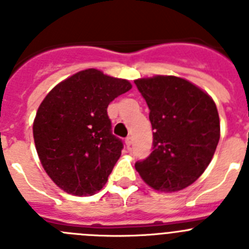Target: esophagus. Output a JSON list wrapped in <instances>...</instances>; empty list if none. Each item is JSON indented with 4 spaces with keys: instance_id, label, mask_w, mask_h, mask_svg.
<instances>
[{
    "instance_id": "34e87169",
    "label": "esophagus",
    "mask_w": 249,
    "mask_h": 249,
    "mask_svg": "<svg viewBox=\"0 0 249 249\" xmlns=\"http://www.w3.org/2000/svg\"><path fill=\"white\" fill-rule=\"evenodd\" d=\"M124 143H126L127 147H131V144H132V137H127L126 140H124Z\"/></svg>"
}]
</instances>
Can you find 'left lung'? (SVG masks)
Instances as JSON below:
<instances>
[{
    "label": "left lung",
    "instance_id": "1",
    "mask_svg": "<svg viewBox=\"0 0 249 249\" xmlns=\"http://www.w3.org/2000/svg\"><path fill=\"white\" fill-rule=\"evenodd\" d=\"M135 83L148 106L153 129V151L136 169L153 190H183L201 177L218 144L214 101L182 77L157 74Z\"/></svg>",
    "mask_w": 249,
    "mask_h": 249
}]
</instances>
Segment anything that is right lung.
<instances>
[{
  "label": "right lung",
  "instance_id": "1",
  "mask_svg": "<svg viewBox=\"0 0 249 249\" xmlns=\"http://www.w3.org/2000/svg\"><path fill=\"white\" fill-rule=\"evenodd\" d=\"M129 81L89 68L54 86L39 105L34 140L41 164L65 192L92 196L108 179L123 148L111 133L109 103Z\"/></svg>",
  "mask_w": 249,
  "mask_h": 249
}]
</instances>
